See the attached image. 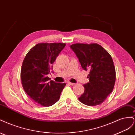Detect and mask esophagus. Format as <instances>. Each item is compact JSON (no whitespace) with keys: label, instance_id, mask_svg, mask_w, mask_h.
Masks as SVG:
<instances>
[{"label":"esophagus","instance_id":"1","mask_svg":"<svg viewBox=\"0 0 135 135\" xmlns=\"http://www.w3.org/2000/svg\"><path fill=\"white\" fill-rule=\"evenodd\" d=\"M68 84H70V85H74L75 84L73 83H71V82H68Z\"/></svg>","mask_w":135,"mask_h":135}]
</instances>
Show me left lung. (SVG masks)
Here are the masks:
<instances>
[{
  "label": "left lung",
  "instance_id": "left-lung-1",
  "mask_svg": "<svg viewBox=\"0 0 135 135\" xmlns=\"http://www.w3.org/2000/svg\"><path fill=\"white\" fill-rule=\"evenodd\" d=\"M70 47L79 59L81 68L89 71V82L83 85L84 92L79 100L88 106L103 103L113 91L115 81V69L111 56L96 43H76Z\"/></svg>",
  "mask_w": 135,
  "mask_h": 135
}]
</instances>
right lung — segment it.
I'll return each mask as SVG.
<instances>
[{
  "label": "right lung",
  "mask_w": 135,
  "mask_h": 135,
  "mask_svg": "<svg viewBox=\"0 0 135 135\" xmlns=\"http://www.w3.org/2000/svg\"><path fill=\"white\" fill-rule=\"evenodd\" d=\"M65 43H39L32 47L24 59L21 78L24 91L34 102L50 107L57 102L65 83H56L47 76L53 71L57 56Z\"/></svg>",
  "instance_id": "obj_1"
}]
</instances>
